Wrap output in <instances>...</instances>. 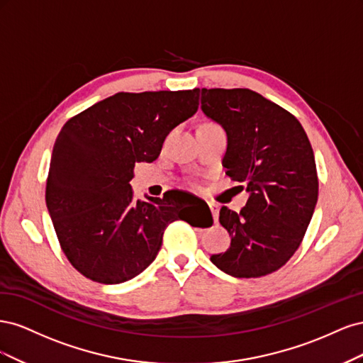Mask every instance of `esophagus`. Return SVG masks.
<instances>
[{
  "label": "esophagus",
  "mask_w": 363,
  "mask_h": 363,
  "mask_svg": "<svg viewBox=\"0 0 363 363\" xmlns=\"http://www.w3.org/2000/svg\"><path fill=\"white\" fill-rule=\"evenodd\" d=\"M208 207H211L212 215L215 221H218V216H219V206L216 203H208Z\"/></svg>",
  "instance_id": "esophagus-1"
}]
</instances>
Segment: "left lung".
<instances>
[{
    "instance_id": "1",
    "label": "left lung",
    "mask_w": 363,
    "mask_h": 363,
    "mask_svg": "<svg viewBox=\"0 0 363 363\" xmlns=\"http://www.w3.org/2000/svg\"><path fill=\"white\" fill-rule=\"evenodd\" d=\"M201 108L227 133L223 164L250 192L240 212L223 206L232 242L211 257L239 279L277 271L298 250L318 200L313 150L300 121L250 89H201Z\"/></svg>"
}]
</instances>
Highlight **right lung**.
I'll use <instances>...</instances> for the list:
<instances>
[{
    "instance_id": "add662e5",
    "label": "right lung",
    "mask_w": 363,
    "mask_h": 363,
    "mask_svg": "<svg viewBox=\"0 0 363 363\" xmlns=\"http://www.w3.org/2000/svg\"><path fill=\"white\" fill-rule=\"evenodd\" d=\"M200 89L118 92L72 116L52 148L45 200L71 265L92 281L118 284L156 259L179 213L174 194L135 200L130 180L138 162H155L169 131L199 111Z\"/></svg>"
}]
</instances>
